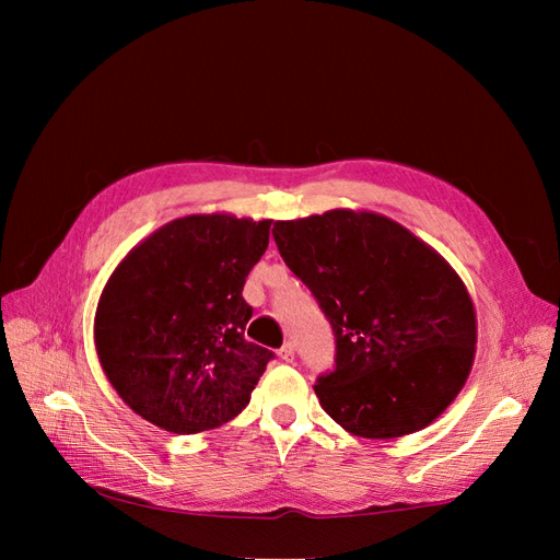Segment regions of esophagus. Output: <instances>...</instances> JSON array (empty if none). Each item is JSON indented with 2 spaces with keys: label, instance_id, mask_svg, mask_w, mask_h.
Listing matches in <instances>:
<instances>
[{
  "label": "esophagus",
  "instance_id": "esophagus-1",
  "mask_svg": "<svg viewBox=\"0 0 560 560\" xmlns=\"http://www.w3.org/2000/svg\"><path fill=\"white\" fill-rule=\"evenodd\" d=\"M278 358L282 362H292L294 360V346L292 343H284L280 350H278Z\"/></svg>",
  "mask_w": 560,
  "mask_h": 560
}]
</instances>
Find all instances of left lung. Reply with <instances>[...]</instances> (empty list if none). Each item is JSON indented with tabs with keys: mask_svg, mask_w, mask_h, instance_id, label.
Wrapping results in <instances>:
<instances>
[{
	"mask_svg": "<svg viewBox=\"0 0 560 560\" xmlns=\"http://www.w3.org/2000/svg\"><path fill=\"white\" fill-rule=\"evenodd\" d=\"M273 238L334 329L336 366L313 385L322 409L364 439L442 416L477 350L474 303L442 254L366 210L276 222Z\"/></svg>",
	"mask_w": 560,
	"mask_h": 560,
	"instance_id": "8db88e82",
	"label": "left lung"
}]
</instances>
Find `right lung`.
<instances>
[{"label": "right lung", "mask_w": 560, "mask_h": 560, "mask_svg": "<svg viewBox=\"0 0 560 560\" xmlns=\"http://www.w3.org/2000/svg\"><path fill=\"white\" fill-rule=\"evenodd\" d=\"M270 219L189 214L135 245L95 311V350L130 409L175 434L224 425L249 404L273 352L245 338V278Z\"/></svg>", "instance_id": "1"}]
</instances>
